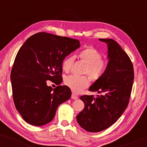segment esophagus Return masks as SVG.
Segmentation results:
<instances>
[{
	"label": "esophagus",
	"mask_w": 147,
	"mask_h": 147,
	"mask_svg": "<svg viewBox=\"0 0 147 147\" xmlns=\"http://www.w3.org/2000/svg\"><path fill=\"white\" fill-rule=\"evenodd\" d=\"M71 98L72 99H77V98H78V97H77V96L76 95L75 93H72V95H71Z\"/></svg>",
	"instance_id": "34e87169"
}]
</instances>
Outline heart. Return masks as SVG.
Returning <instances> with one entry per match:
<instances>
[{"label": "heart", "mask_w": 147, "mask_h": 147, "mask_svg": "<svg viewBox=\"0 0 147 147\" xmlns=\"http://www.w3.org/2000/svg\"><path fill=\"white\" fill-rule=\"evenodd\" d=\"M79 57L82 61L86 63L84 73L88 74L92 79H97L102 77L106 69V63L103 61L102 56L97 50L93 48H87L79 53ZM75 57L68 56L62 63L63 71L69 72L73 66ZM65 85L70 88L75 93L81 92L90 84L87 76H67L64 80Z\"/></svg>", "instance_id": "b5f03b06"}]
</instances>
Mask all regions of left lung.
Here are the masks:
<instances>
[{
	"label": "left lung",
	"instance_id": "left-lung-1",
	"mask_svg": "<svg viewBox=\"0 0 147 147\" xmlns=\"http://www.w3.org/2000/svg\"><path fill=\"white\" fill-rule=\"evenodd\" d=\"M108 47L107 66L88 90L100 95H82L84 109L77 116L79 126L88 132H99L114 124L127 107L132 90V62L119 45L111 38H99Z\"/></svg>",
	"mask_w": 147,
	"mask_h": 147
}]
</instances>
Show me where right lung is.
<instances>
[{"label": "right lung", "instance_id": "add662e5", "mask_svg": "<svg viewBox=\"0 0 147 147\" xmlns=\"http://www.w3.org/2000/svg\"><path fill=\"white\" fill-rule=\"evenodd\" d=\"M80 46L77 39L39 32L18 50L11 83L16 109L27 123L40 126L50 122L58 106L70 98V88L59 86L52 90L47 81L61 83L64 59Z\"/></svg>", "mask_w": 147, "mask_h": 147}]
</instances>
